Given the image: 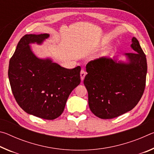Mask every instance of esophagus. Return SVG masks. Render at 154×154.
I'll use <instances>...</instances> for the list:
<instances>
[{
  "label": "esophagus",
  "mask_w": 154,
  "mask_h": 154,
  "mask_svg": "<svg viewBox=\"0 0 154 154\" xmlns=\"http://www.w3.org/2000/svg\"><path fill=\"white\" fill-rule=\"evenodd\" d=\"M86 74H87V72H85L83 69H82V71H81L80 76H81V79H82V81H83V79H84V78L85 77V75H86Z\"/></svg>",
  "instance_id": "34e87169"
}]
</instances>
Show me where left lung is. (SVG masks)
<instances>
[{
    "instance_id": "8db88e82",
    "label": "left lung",
    "mask_w": 154,
    "mask_h": 154,
    "mask_svg": "<svg viewBox=\"0 0 154 154\" xmlns=\"http://www.w3.org/2000/svg\"><path fill=\"white\" fill-rule=\"evenodd\" d=\"M127 53L128 63L100 58L88 62L84 85L91 111L101 119H112L132 110L144 92L147 65L146 56L135 37Z\"/></svg>"
}]
</instances>
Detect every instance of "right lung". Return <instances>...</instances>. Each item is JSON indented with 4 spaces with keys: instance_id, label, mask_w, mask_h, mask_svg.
Here are the masks:
<instances>
[{
    "instance_id": "1",
    "label": "right lung",
    "mask_w": 154,
    "mask_h": 154,
    "mask_svg": "<svg viewBox=\"0 0 154 154\" xmlns=\"http://www.w3.org/2000/svg\"><path fill=\"white\" fill-rule=\"evenodd\" d=\"M48 37V34L22 36L10 59L8 76L13 94L23 110L54 119L62 113L70 94L80 83L81 67L68 69L49 59L36 58L29 44H40Z\"/></svg>"
}]
</instances>
